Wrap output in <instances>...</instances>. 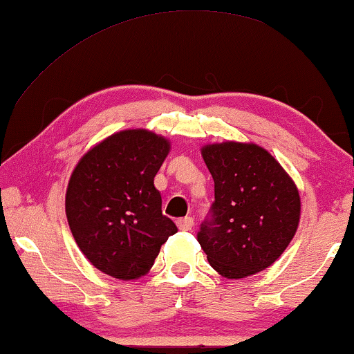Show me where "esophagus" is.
I'll return each instance as SVG.
<instances>
[{
    "label": "esophagus",
    "instance_id": "1",
    "mask_svg": "<svg viewBox=\"0 0 354 354\" xmlns=\"http://www.w3.org/2000/svg\"><path fill=\"white\" fill-rule=\"evenodd\" d=\"M193 225H195V219H193V217H190V216L180 217V219L177 221V227L180 230H192Z\"/></svg>",
    "mask_w": 354,
    "mask_h": 354
}]
</instances>
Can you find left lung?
I'll return each mask as SVG.
<instances>
[{
    "mask_svg": "<svg viewBox=\"0 0 354 354\" xmlns=\"http://www.w3.org/2000/svg\"><path fill=\"white\" fill-rule=\"evenodd\" d=\"M214 203L198 232L211 268L245 279L280 258L298 229V188L272 154L254 143L224 142L201 149Z\"/></svg>",
    "mask_w": 354,
    "mask_h": 354,
    "instance_id": "obj_1",
    "label": "left lung"
}]
</instances>
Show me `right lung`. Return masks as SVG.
<instances>
[{"label": "right lung", "mask_w": 354, "mask_h": 354, "mask_svg": "<svg viewBox=\"0 0 354 354\" xmlns=\"http://www.w3.org/2000/svg\"><path fill=\"white\" fill-rule=\"evenodd\" d=\"M169 149L161 135L122 130L84 154L72 172L67 222L82 253L101 272L120 280L142 277L177 232L154 187Z\"/></svg>", "instance_id": "obj_1"}]
</instances>
